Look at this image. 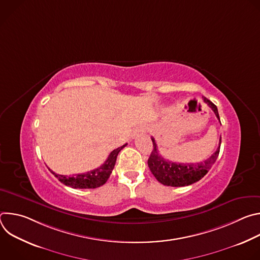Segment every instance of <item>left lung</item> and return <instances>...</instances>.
<instances>
[{"instance_id":"left-lung-1","label":"left lung","mask_w":260,"mask_h":260,"mask_svg":"<svg viewBox=\"0 0 260 260\" xmlns=\"http://www.w3.org/2000/svg\"><path fill=\"white\" fill-rule=\"evenodd\" d=\"M204 102L208 104V106L213 110L216 117L220 121L218 109L217 107L208 99L204 98ZM153 143V150L148 158V167H149L151 173L154 175L156 180L167 186L173 187H181V186H187V185L193 184L200 181L211 169V167L215 164L219 151H220V144H221V137L219 139V147L217 150L206 160L197 162V164H178L172 162L164 157L158 152L157 144L154 138H151Z\"/></svg>"}]
</instances>
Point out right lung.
Listing matches in <instances>:
<instances>
[{"label":"right lung","instance_id":"add662e5","mask_svg":"<svg viewBox=\"0 0 260 260\" xmlns=\"http://www.w3.org/2000/svg\"><path fill=\"white\" fill-rule=\"evenodd\" d=\"M127 144L122 145L121 147H118L117 149H114L112 152H111L106 159V161L99 168L86 172L83 174H76V175H72V176H64V175H58L51 171H49L64 185L67 186H70L72 188H80V189H86V188H96L104 185L107 180L109 179L111 173H112L116 158L118 153L123 149V148Z\"/></svg>","mask_w":260,"mask_h":260}]
</instances>
